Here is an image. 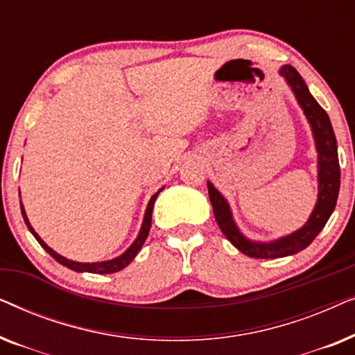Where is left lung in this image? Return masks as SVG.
Listing matches in <instances>:
<instances>
[{
	"label": "left lung",
	"instance_id": "obj_1",
	"mask_svg": "<svg viewBox=\"0 0 355 355\" xmlns=\"http://www.w3.org/2000/svg\"><path fill=\"white\" fill-rule=\"evenodd\" d=\"M279 76L293 90L295 100L302 108L305 118L310 124V129H312L315 148H317L318 153V196L317 203H315L309 220L305 221L302 227L291 232V234L278 237V239L261 242L252 241L242 234L234 218H232L230 203L223 197V193L208 181V196H210L213 213H215L216 223L221 232L237 250L247 257H252V259H281V257L297 254V252L304 250L305 247L312 244V241L323 230L334 211L339 193V184H341L336 135L333 132L329 116L317 103V100L310 94L309 87L305 85L304 79L293 66H281Z\"/></svg>",
	"mask_w": 355,
	"mask_h": 355
}]
</instances>
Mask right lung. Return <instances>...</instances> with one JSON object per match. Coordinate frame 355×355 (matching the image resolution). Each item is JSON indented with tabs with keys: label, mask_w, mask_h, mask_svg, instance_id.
Returning a JSON list of instances; mask_svg holds the SVG:
<instances>
[{
	"label": "right lung",
	"mask_w": 355,
	"mask_h": 355,
	"mask_svg": "<svg viewBox=\"0 0 355 355\" xmlns=\"http://www.w3.org/2000/svg\"><path fill=\"white\" fill-rule=\"evenodd\" d=\"M164 187L159 189V191L155 193V196H152V198H150L148 205H147V210H145V215H144V221H142V226H140V231H139V236L135 237V241L130 244V247L128 250L124 252V254H121L119 257H116V259H111V260H105V261H94V263H82V261H74V260H69L66 259V257H62L58 254V252H55L51 249V247H48L45 244V241L42 239L40 236L37 234L35 230H33L31 221H28L27 218V213L26 210H24V205L21 202V211H22V216H24V221H26V225L28 227V231L32 232L33 237L38 241V244H40L43 249H45L48 254H50L53 259H55L56 261H60L61 265L67 266L69 270H74L77 271V273H95V275H108V273H116V271L123 270L128 266L130 261H132L135 259V255L139 254V250L142 249L144 242L145 239H147L148 236V231H150V226H152V211H153V205H155V200H157L158 193L163 191Z\"/></svg>",
	"instance_id": "right-lung-1"
}]
</instances>
